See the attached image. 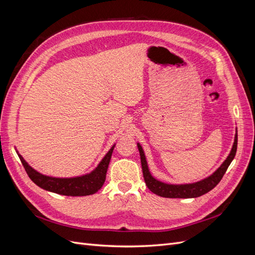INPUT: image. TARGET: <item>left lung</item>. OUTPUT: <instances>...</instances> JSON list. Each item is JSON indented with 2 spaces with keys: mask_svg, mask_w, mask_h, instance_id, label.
<instances>
[{
  "mask_svg": "<svg viewBox=\"0 0 255 255\" xmlns=\"http://www.w3.org/2000/svg\"><path fill=\"white\" fill-rule=\"evenodd\" d=\"M138 150H139L140 154V161H141V167H142V174L143 179L145 182V185L148 188L154 192V194L164 197V198H197L202 196L206 192L212 190L214 187L218 185V183L221 181V179L225 175L228 167L230 164L232 163L233 158L235 157L236 150H237V130L235 135V140L233 148L231 150V153L227 159L223 161V164L216 170L211 176L206 177L205 180L200 181L195 184H186V185H170V184H165L161 183L157 180L154 179V177L150 174L148 165H146V160L144 157V154L142 151L141 145L137 143Z\"/></svg>",
  "mask_w": 255,
  "mask_h": 255,
  "instance_id": "8db88e82",
  "label": "left lung"
}]
</instances>
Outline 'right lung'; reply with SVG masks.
Here are the masks:
<instances>
[{"mask_svg":"<svg viewBox=\"0 0 255 255\" xmlns=\"http://www.w3.org/2000/svg\"><path fill=\"white\" fill-rule=\"evenodd\" d=\"M114 148L115 145L109 151V153L104 156L101 163L99 164V166L91 173L79 177H72V179H57V177H50L47 175L40 174L39 172L34 170L32 167L28 166L24 158H23L20 154H18V155L27 175L29 176V179L36 185H38V186L45 190L55 192V194L79 197L94 195L103 186L106 179L107 168H109L110 165Z\"/></svg>","mask_w":255,"mask_h":255,"instance_id":"1","label":"right lung"}]
</instances>
